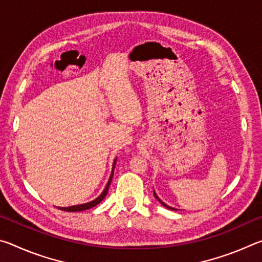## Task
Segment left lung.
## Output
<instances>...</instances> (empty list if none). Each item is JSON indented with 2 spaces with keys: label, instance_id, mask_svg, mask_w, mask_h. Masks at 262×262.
<instances>
[{
  "label": "left lung",
  "instance_id": "obj_1",
  "mask_svg": "<svg viewBox=\"0 0 262 262\" xmlns=\"http://www.w3.org/2000/svg\"><path fill=\"white\" fill-rule=\"evenodd\" d=\"M154 195H155V198H156V199H157V200H158L159 202H161V203H162V205H163L164 207H165V208H168V209H171V210H177V209H176V208H172V207H170V206H167V205H166V203H164V202H163V201L161 200V199H159V198L157 196V194H156V192H155V190H154Z\"/></svg>",
  "mask_w": 262,
  "mask_h": 262
}]
</instances>
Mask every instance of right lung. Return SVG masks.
Here are the masks:
<instances>
[{
	"label": "right lung",
	"instance_id": "1",
	"mask_svg": "<svg viewBox=\"0 0 262 262\" xmlns=\"http://www.w3.org/2000/svg\"><path fill=\"white\" fill-rule=\"evenodd\" d=\"M115 163H117V158H115L114 162H113L112 172H111V176H110V179H108V181H107V184H106L104 190H103V192H101V194L99 195L98 198H96L95 200H92V201H90V202L83 203V205H76V206H70V207H59V209L64 210V211H83V210L90 209V208L97 206V205H98V203H100L101 201H103L104 198L106 196V194H107V192H108V187H110L111 181H112V178H113V172H114Z\"/></svg>",
	"mask_w": 262,
	"mask_h": 262
}]
</instances>
